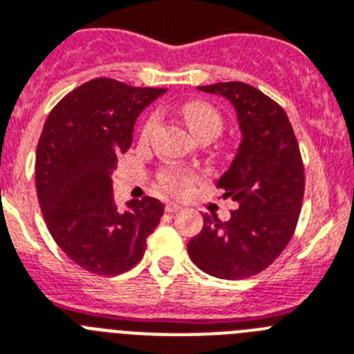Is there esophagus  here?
<instances>
[{
  "instance_id": "1",
  "label": "esophagus",
  "mask_w": 354,
  "mask_h": 354,
  "mask_svg": "<svg viewBox=\"0 0 354 354\" xmlns=\"http://www.w3.org/2000/svg\"><path fill=\"white\" fill-rule=\"evenodd\" d=\"M165 210H167L169 214H176V212H180V210H182V207H180L178 203H167V205H165Z\"/></svg>"
}]
</instances>
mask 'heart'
I'll return each instance as SVG.
<instances>
[{
  "label": "heart",
  "instance_id": "obj_1",
  "mask_svg": "<svg viewBox=\"0 0 354 354\" xmlns=\"http://www.w3.org/2000/svg\"><path fill=\"white\" fill-rule=\"evenodd\" d=\"M183 117H185L187 124L191 126L192 131L196 133V136L200 138V136L205 135H212L218 136L223 129V118L212 106L205 102H189L183 106L182 109ZM158 124V115L153 113L144 124V129H142V135L147 138L151 136V133L154 131V127ZM196 174L189 169L183 167H169L160 174V183L169 194L180 196L185 194L191 185L194 183Z\"/></svg>",
  "mask_w": 354,
  "mask_h": 354
}]
</instances>
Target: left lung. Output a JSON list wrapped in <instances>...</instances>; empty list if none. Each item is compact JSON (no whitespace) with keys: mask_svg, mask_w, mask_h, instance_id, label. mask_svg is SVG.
I'll list each match as a JSON object with an SVG mask.
<instances>
[{"mask_svg":"<svg viewBox=\"0 0 354 354\" xmlns=\"http://www.w3.org/2000/svg\"><path fill=\"white\" fill-rule=\"evenodd\" d=\"M232 102L241 144L218 180L239 209L228 221L203 216L187 245L192 263L212 277L236 281L268 268L295 232L304 198V165L288 115L275 100L245 82L198 86Z\"/></svg>","mask_w":354,"mask_h":354,"instance_id":"8db88e82","label":"left lung"}]
</instances>
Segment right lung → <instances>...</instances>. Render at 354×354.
I'll return each mask as SVG.
<instances>
[{"label":"right lung","instance_id":"obj_1","mask_svg":"<svg viewBox=\"0 0 354 354\" xmlns=\"http://www.w3.org/2000/svg\"><path fill=\"white\" fill-rule=\"evenodd\" d=\"M165 91L100 77L70 91L44 122L35 153L41 210L53 241L88 272L131 270L160 223L163 205L151 196L118 209L111 174L138 115Z\"/></svg>","mask_w":354,"mask_h":354}]
</instances>
